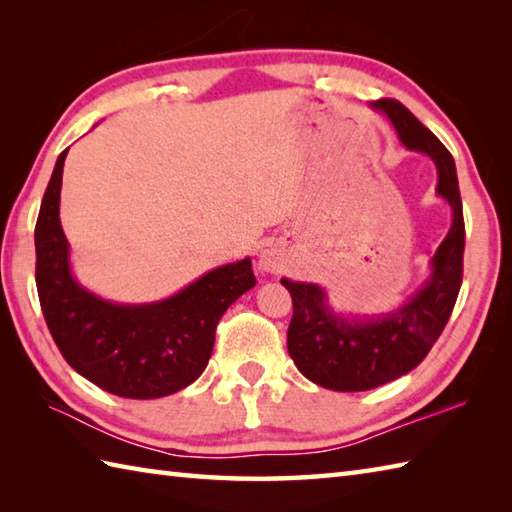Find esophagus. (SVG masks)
Listing matches in <instances>:
<instances>
[{
  "label": "esophagus",
  "instance_id": "obj_1",
  "mask_svg": "<svg viewBox=\"0 0 512 512\" xmlns=\"http://www.w3.org/2000/svg\"><path fill=\"white\" fill-rule=\"evenodd\" d=\"M281 266H284V257L277 248L268 246L262 250V255H259V268L264 270V273H279Z\"/></svg>",
  "mask_w": 512,
  "mask_h": 512
}]
</instances>
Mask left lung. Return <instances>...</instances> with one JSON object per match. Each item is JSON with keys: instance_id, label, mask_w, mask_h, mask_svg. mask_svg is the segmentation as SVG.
Segmentation results:
<instances>
[{"instance_id": "left-lung-1", "label": "left lung", "mask_w": 512, "mask_h": 512, "mask_svg": "<svg viewBox=\"0 0 512 512\" xmlns=\"http://www.w3.org/2000/svg\"><path fill=\"white\" fill-rule=\"evenodd\" d=\"M372 110L389 118L402 145L436 165V193L451 206V228L431 257L427 279L389 312L345 314L330 306L319 284L281 279L295 306L288 354L303 376L332 391L374 389L420 365L447 325L462 286L464 217L453 156L398 101H374Z\"/></svg>"}]
</instances>
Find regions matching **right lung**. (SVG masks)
<instances>
[{
    "mask_svg": "<svg viewBox=\"0 0 512 512\" xmlns=\"http://www.w3.org/2000/svg\"><path fill=\"white\" fill-rule=\"evenodd\" d=\"M65 156L68 149L57 158L35 226L37 292L52 339L72 369L114 396L176 394L204 372L222 314L257 284L250 257L217 266L160 301L94 295L72 273L59 220Z\"/></svg>",
    "mask_w": 512,
    "mask_h": 512,
    "instance_id": "obj_1",
    "label": "right lung"
}]
</instances>
